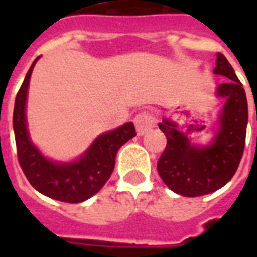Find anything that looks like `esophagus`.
Returning a JSON list of instances; mask_svg holds the SVG:
<instances>
[{"instance_id": "1", "label": "esophagus", "mask_w": 257, "mask_h": 257, "mask_svg": "<svg viewBox=\"0 0 257 257\" xmlns=\"http://www.w3.org/2000/svg\"><path fill=\"white\" fill-rule=\"evenodd\" d=\"M135 125H136L137 135L143 136V135L148 132L149 129L155 126V118L149 113L143 112L135 117Z\"/></svg>"}]
</instances>
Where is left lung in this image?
I'll return each mask as SVG.
<instances>
[{"label": "left lung", "mask_w": 257, "mask_h": 257, "mask_svg": "<svg viewBox=\"0 0 257 257\" xmlns=\"http://www.w3.org/2000/svg\"><path fill=\"white\" fill-rule=\"evenodd\" d=\"M213 73L229 81L216 89V96L225 98V102L209 144H192L171 118L164 117L159 124L167 136V147L157 163V171L169 189L185 197L208 195L224 187L235 175L243 156L248 122L245 92L221 53H217Z\"/></svg>", "instance_id": "1"}]
</instances>
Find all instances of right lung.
Returning a JSON list of instances; mask_svg holds the SVG:
<instances>
[{"instance_id":"add662e5","label":"right lung","mask_w":257,"mask_h":257,"mask_svg":"<svg viewBox=\"0 0 257 257\" xmlns=\"http://www.w3.org/2000/svg\"><path fill=\"white\" fill-rule=\"evenodd\" d=\"M28 70L18 90L13 113V129L18 161L29 183L40 193L64 203H82L96 195L112 175L117 151L136 136L133 122L105 132L94 139L90 147L77 160H50L33 144L26 121V98L33 68Z\"/></svg>"}]
</instances>
